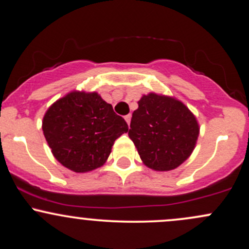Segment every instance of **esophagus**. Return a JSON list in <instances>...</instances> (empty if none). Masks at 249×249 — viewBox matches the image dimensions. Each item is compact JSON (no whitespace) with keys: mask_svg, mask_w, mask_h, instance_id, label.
<instances>
[{"mask_svg":"<svg viewBox=\"0 0 249 249\" xmlns=\"http://www.w3.org/2000/svg\"><path fill=\"white\" fill-rule=\"evenodd\" d=\"M125 120H126L127 125H130V123H131V114H127V116H125Z\"/></svg>","mask_w":249,"mask_h":249,"instance_id":"34e87169","label":"esophagus"}]
</instances>
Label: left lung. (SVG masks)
<instances>
[{
    "label": "left lung",
    "mask_w": 249,
    "mask_h": 249,
    "mask_svg": "<svg viewBox=\"0 0 249 249\" xmlns=\"http://www.w3.org/2000/svg\"><path fill=\"white\" fill-rule=\"evenodd\" d=\"M129 136L148 168L168 172L184 163L195 150L199 124L182 101L149 93L133 111Z\"/></svg>",
    "instance_id": "obj_1"
}]
</instances>
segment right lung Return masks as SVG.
Segmentation results:
<instances>
[{"label":"right lung","mask_w":249,"mask_h":249,"mask_svg":"<svg viewBox=\"0 0 249 249\" xmlns=\"http://www.w3.org/2000/svg\"><path fill=\"white\" fill-rule=\"evenodd\" d=\"M43 132L54 159L75 173L104 166L118 137L129 130L96 91L72 90L54 101L43 118Z\"/></svg>","instance_id":"obj_1"}]
</instances>
